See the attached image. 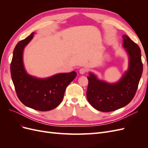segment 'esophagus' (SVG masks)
<instances>
[{
    "label": "esophagus",
    "instance_id": "obj_1",
    "mask_svg": "<svg viewBox=\"0 0 148 148\" xmlns=\"http://www.w3.org/2000/svg\"><path fill=\"white\" fill-rule=\"evenodd\" d=\"M87 71V69L86 68H82L79 70V73L81 74H84Z\"/></svg>",
    "mask_w": 148,
    "mask_h": 148
}]
</instances>
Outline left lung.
Listing matches in <instances>:
<instances>
[{"label": "left lung", "mask_w": 148, "mask_h": 148, "mask_svg": "<svg viewBox=\"0 0 148 148\" xmlns=\"http://www.w3.org/2000/svg\"><path fill=\"white\" fill-rule=\"evenodd\" d=\"M123 46L129 57V66L120 81L113 84L97 79L92 73L88 77L86 96L94 108L101 112L114 111L132 101L143 73L141 49L128 36L123 35Z\"/></svg>", "instance_id": "obj_1"}]
</instances>
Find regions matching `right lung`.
I'll return each mask as SVG.
<instances>
[{"label":"right lung","instance_id":"1","mask_svg":"<svg viewBox=\"0 0 148 148\" xmlns=\"http://www.w3.org/2000/svg\"><path fill=\"white\" fill-rule=\"evenodd\" d=\"M34 33L18 42L13 53L10 64L12 79L16 95L24 105L39 111H49L59 106L65 89L77 76L75 71L59 73L40 79L28 75L23 62L25 47L33 39Z\"/></svg>","mask_w":148,"mask_h":148}]
</instances>
